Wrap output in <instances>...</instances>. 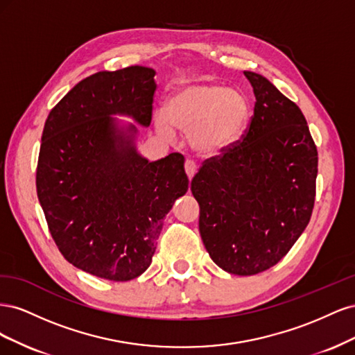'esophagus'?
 <instances>
[{"label":"esophagus","instance_id":"esophagus-1","mask_svg":"<svg viewBox=\"0 0 355 355\" xmlns=\"http://www.w3.org/2000/svg\"><path fill=\"white\" fill-rule=\"evenodd\" d=\"M185 171H187V176H188L189 180L194 178V175L197 173V166H196L194 161H191V159L185 161Z\"/></svg>","mask_w":355,"mask_h":355}]
</instances>
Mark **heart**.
Here are the masks:
<instances>
[{
	"label": "heart",
	"mask_w": 355,
	"mask_h": 355,
	"mask_svg": "<svg viewBox=\"0 0 355 355\" xmlns=\"http://www.w3.org/2000/svg\"><path fill=\"white\" fill-rule=\"evenodd\" d=\"M252 106L247 96L222 84L196 83L178 89L166 103V112L155 114V127L164 137L173 127L188 133L192 153L218 158L240 142L250 121Z\"/></svg>",
	"instance_id": "heart-1"
}]
</instances>
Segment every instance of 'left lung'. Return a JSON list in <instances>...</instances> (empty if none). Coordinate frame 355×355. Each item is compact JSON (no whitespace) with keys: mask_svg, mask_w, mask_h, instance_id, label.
Here are the masks:
<instances>
[{"mask_svg":"<svg viewBox=\"0 0 355 355\" xmlns=\"http://www.w3.org/2000/svg\"><path fill=\"white\" fill-rule=\"evenodd\" d=\"M244 75L256 98L249 130L202 164L191 191L211 261L230 274L254 275L282 261L306 228L318 155L299 106L263 75Z\"/></svg>","mask_w":355,"mask_h":355,"instance_id":"obj_1","label":"left lung"}]
</instances>
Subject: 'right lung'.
Masks as SVG:
<instances>
[{"label":"right lung","instance_id":"add662e5","mask_svg":"<svg viewBox=\"0 0 355 355\" xmlns=\"http://www.w3.org/2000/svg\"><path fill=\"white\" fill-rule=\"evenodd\" d=\"M155 71L96 72L63 96L47 116L37 194L53 240L80 270L128 282L153 262L173 202L187 194L185 158L149 161L137 153V125L151 124Z\"/></svg>","mask_w":355,"mask_h":355}]
</instances>
